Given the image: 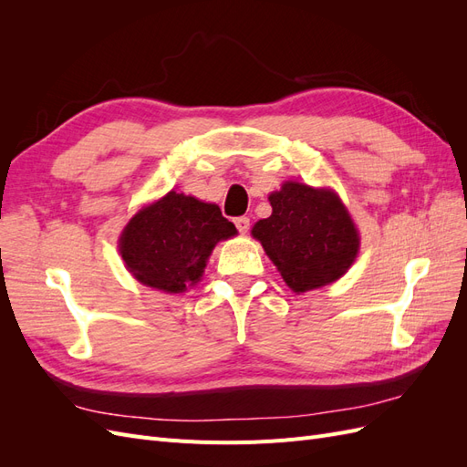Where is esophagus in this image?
I'll return each instance as SVG.
<instances>
[{
    "label": "esophagus",
    "instance_id": "esophagus-1",
    "mask_svg": "<svg viewBox=\"0 0 467 467\" xmlns=\"http://www.w3.org/2000/svg\"><path fill=\"white\" fill-rule=\"evenodd\" d=\"M235 228H237L239 234H247V230H249V218H245V216L235 218Z\"/></svg>",
    "mask_w": 467,
    "mask_h": 467
}]
</instances>
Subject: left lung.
<instances>
[{"label": "left lung", "instance_id": "8db88e82", "mask_svg": "<svg viewBox=\"0 0 467 467\" xmlns=\"http://www.w3.org/2000/svg\"><path fill=\"white\" fill-rule=\"evenodd\" d=\"M268 202L273 214L251 234L294 292L327 286L355 263L360 235L335 191L286 181Z\"/></svg>", "mask_w": 467, "mask_h": 467}]
</instances>
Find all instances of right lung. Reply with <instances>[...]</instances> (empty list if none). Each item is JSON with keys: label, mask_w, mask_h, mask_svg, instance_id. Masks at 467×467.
<instances>
[{"label": "right lung", "mask_w": 467, "mask_h": 467, "mask_svg": "<svg viewBox=\"0 0 467 467\" xmlns=\"http://www.w3.org/2000/svg\"><path fill=\"white\" fill-rule=\"evenodd\" d=\"M235 234L216 204L169 191L126 223L119 251L138 282L181 294L201 280L216 244Z\"/></svg>", "instance_id": "right-lung-1"}]
</instances>
